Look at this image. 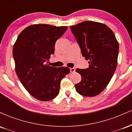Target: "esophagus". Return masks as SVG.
<instances>
[{"mask_svg": "<svg viewBox=\"0 0 132 132\" xmlns=\"http://www.w3.org/2000/svg\"><path fill=\"white\" fill-rule=\"evenodd\" d=\"M76 71L75 68H70V71L71 72H75Z\"/></svg>", "mask_w": 132, "mask_h": 132, "instance_id": "obj_1", "label": "esophagus"}]
</instances>
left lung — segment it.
<instances>
[{
    "label": "left lung",
    "instance_id": "8db88e82",
    "mask_svg": "<svg viewBox=\"0 0 132 132\" xmlns=\"http://www.w3.org/2000/svg\"><path fill=\"white\" fill-rule=\"evenodd\" d=\"M82 56L89 60V68L76 69L81 81L75 85L78 93L86 97L99 94L112 78L117 65L119 46L114 33L101 23L85 21L71 26Z\"/></svg>",
    "mask_w": 132,
    "mask_h": 132
}]
</instances>
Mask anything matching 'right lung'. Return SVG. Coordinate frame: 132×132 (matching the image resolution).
Returning a JSON list of instances; mask_svg holds the SVG:
<instances>
[{"mask_svg":"<svg viewBox=\"0 0 132 132\" xmlns=\"http://www.w3.org/2000/svg\"><path fill=\"white\" fill-rule=\"evenodd\" d=\"M67 27L37 24L20 33L13 48L15 71L22 85L38 100L54 99L60 92V82L69 73L68 67L55 68L47 64L54 52L57 39Z\"/></svg>","mask_w":132,"mask_h":132,"instance_id":"1","label":"right lung"}]
</instances>
